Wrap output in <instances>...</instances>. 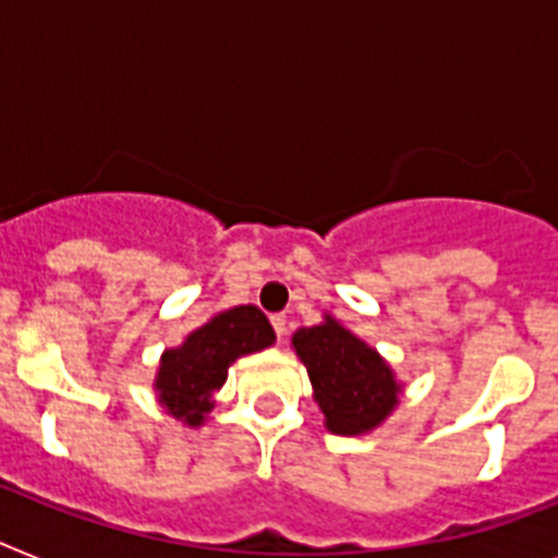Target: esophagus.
Masks as SVG:
<instances>
[{
    "mask_svg": "<svg viewBox=\"0 0 558 558\" xmlns=\"http://www.w3.org/2000/svg\"><path fill=\"white\" fill-rule=\"evenodd\" d=\"M271 326H275L278 340H283V335H287V315H271Z\"/></svg>",
    "mask_w": 558,
    "mask_h": 558,
    "instance_id": "34e87169",
    "label": "esophagus"
}]
</instances>
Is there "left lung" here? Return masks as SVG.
Listing matches in <instances>:
<instances>
[{
  "label": "left lung",
  "mask_w": 558,
  "mask_h": 558,
  "mask_svg": "<svg viewBox=\"0 0 558 558\" xmlns=\"http://www.w3.org/2000/svg\"><path fill=\"white\" fill-rule=\"evenodd\" d=\"M292 349L306 366L312 397L331 434H372L400 405L402 383L388 360L329 312L317 326L294 331Z\"/></svg>",
  "instance_id": "8db88e82"
}]
</instances>
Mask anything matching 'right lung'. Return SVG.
I'll list each match as a JSON object with an SVG mask.
<instances>
[{"instance_id":"obj_1","label":"right lung","mask_w":558,"mask_h":558,"mask_svg":"<svg viewBox=\"0 0 558 558\" xmlns=\"http://www.w3.org/2000/svg\"><path fill=\"white\" fill-rule=\"evenodd\" d=\"M271 343L275 329L252 303L215 312L204 326L184 337V343L163 349L153 380L158 405L190 428H198L215 409L213 397L227 383L229 366Z\"/></svg>"}]
</instances>
